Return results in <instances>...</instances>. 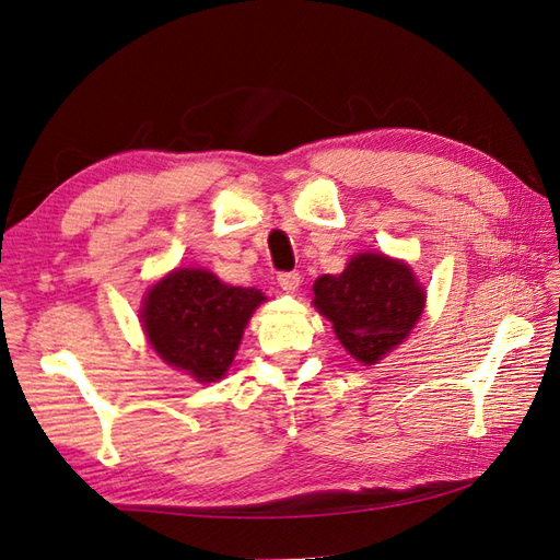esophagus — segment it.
<instances>
[{
    "instance_id": "34e87169",
    "label": "esophagus",
    "mask_w": 560,
    "mask_h": 560,
    "mask_svg": "<svg viewBox=\"0 0 560 560\" xmlns=\"http://www.w3.org/2000/svg\"><path fill=\"white\" fill-rule=\"evenodd\" d=\"M278 284H280L282 292L294 294L299 290V284H301V276L299 273H280Z\"/></svg>"
}]
</instances>
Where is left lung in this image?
Wrapping results in <instances>:
<instances>
[{
	"mask_svg": "<svg viewBox=\"0 0 560 560\" xmlns=\"http://www.w3.org/2000/svg\"><path fill=\"white\" fill-rule=\"evenodd\" d=\"M313 294L338 341L364 364L399 346L425 308V290L409 264L378 252L354 254L343 273L317 278Z\"/></svg>",
	"mask_w": 560,
	"mask_h": 560,
	"instance_id": "8db88e82",
	"label": "left lung"
}]
</instances>
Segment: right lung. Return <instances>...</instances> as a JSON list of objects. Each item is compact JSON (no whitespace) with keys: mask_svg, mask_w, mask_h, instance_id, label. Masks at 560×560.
<instances>
[{"mask_svg":"<svg viewBox=\"0 0 560 560\" xmlns=\"http://www.w3.org/2000/svg\"><path fill=\"white\" fill-rule=\"evenodd\" d=\"M264 301L254 287H231L202 268H177L147 292L140 317L165 364L198 383H214L229 371L247 322Z\"/></svg>","mask_w":560,"mask_h":560,"instance_id":"right-lung-1","label":"right lung"}]
</instances>
